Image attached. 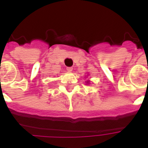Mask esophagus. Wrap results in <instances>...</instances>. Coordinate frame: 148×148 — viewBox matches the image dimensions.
Instances as JSON below:
<instances>
[{"mask_svg": "<svg viewBox=\"0 0 148 148\" xmlns=\"http://www.w3.org/2000/svg\"><path fill=\"white\" fill-rule=\"evenodd\" d=\"M66 70L70 73V72L73 71V67H66Z\"/></svg>", "mask_w": 148, "mask_h": 148, "instance_id": "esophagus-1", "label": "esophagus"}]
</instances>
